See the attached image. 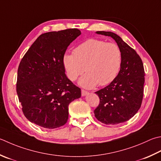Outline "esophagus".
Masks as SVG:
<instances>
[{"label":"esophagus","instance_id":"1","mask_svg":"<svg viewBox=\"0 0 161 161\" xmlns=\"http://www.w3.org/2000/svg\"><path fill=\"white\" fill-rule=\"evenodd\" d=\"M88 93H89V92H88V91H85L84 89H81V96H84L87 95Z\"/></svg>","mask_w":161,"mask_h":161}]
</instances>
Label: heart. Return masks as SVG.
<instances>
[{
	"mask_svg": "<svg viewBox=\"0 0 161 161\" xmlns=\"http://www.w3.org/2000/svg\"><path fill=\"white\" fill-rule=\"evenodd\" d=\"M63 62L66 75L72 81L86 72L80 84L91 89L97 84L104 86L114 80L120 70L121 52L114 43L90 39L77 46L73 54H65Z\"/></svg>",
	"mask_w": 161,
	"mask_h": 161,
	"instance_id": "heart-1",
	"label": "heart"
}]
</instances>
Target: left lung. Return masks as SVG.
<instances>
[{
    "label": "left lung",
    "mask_w": 161,
    "mask_h": 161,
    "mask_svg": "<svg viewBox=\"0 0 161 161\" xmlns=\"http://www.w3.org/2000/svg\"><path fill=\"white\" fill-rule=\"evenodd\" d=\"M96 33L114 39L121 52V69L108 86L96 92L100 103L94 114L103 124L115 125L131 119L140 108L144 95V70L136 51L118 35L109 31Z\"/></svg>",
    "instance_id": "obj_1"
}]
</instances>
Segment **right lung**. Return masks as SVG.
I'll return each mask as SVG.
<instances>
[{
    "label": "right lung",
    "mask_w": 161,
    "mask_h": 161,
    "mask_svg": "<svg viewBox=\"0 0 161 161\" xmlns=\"http://www.w3.org/2000/svg\"><path fill=\"white\" fill-rule=\"evenodd\" d=\"M80 34L70 28L40 35L19 65L17 93L22 112L39 126L65 125L69 104L81 97L80 88L66 77L63 62L68 47Z\"/></svg>",
    "instance_id": "right-lung-1"
}]
</instances>
